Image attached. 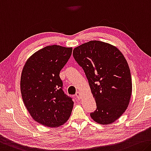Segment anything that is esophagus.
<instances>
[{"label":"esophagus","mask_w":151,"mask_h":151,"mask_svg":"<svg viewBox=\"0 0 151 151\" xmlns=\"http://www.w3.org/2000/svg\"><path fill=\"white\" fill-rule=\"evenodd\" d=\"M75 96H76V98H77L78 99H81V93H80L79 91L76 92V93L75 94Z\"/></svg>","instance_id":"esophagus-1"}]
</instances>
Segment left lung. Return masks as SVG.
Wrapping results in <instances>:
<instances>
[{
  "instance_id": "1",
  "label": "left lung",
  "mask_w": 151,
  "mask_h": 151,
  "mask_svg": "<svg viewBox=\"0 0 151 151\" xmlns=\"http://www.w3.org/2000/svg\"><path fill=\"white\" fill-rule=\"evenodd\" d=\"M73 56L87 76L97 109L95 122L108 125L127 109L132 90L131 74L122 53L114 45L93 40L76 47Z\"/></svg>"
}]
</instances>
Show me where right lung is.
Instances as JSON below:
<instances>
[{
    "instance_id": "obj_1",
    "label": "right lung",
    "mask_w": 151,
    "mask_h": 151,
    "mask_svg": "<svg viewBox=\"0 0 151 151\" xmlns=\"http://www.w3.org/2000/svg\"><path fill=\"white\" fill-rule=\"evenodd\" d=\"M73 48L58 45L39 50L29 58L21 76V93L25 106L35 122L57 128L70 116L74 102L64 94L60 72Z\"/></svg>"
}]
</instances>
